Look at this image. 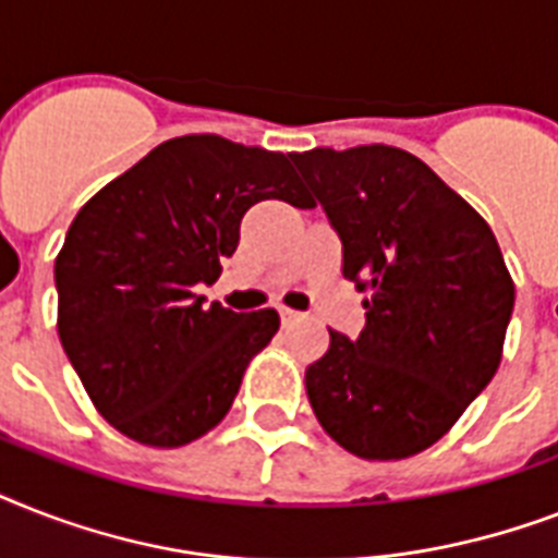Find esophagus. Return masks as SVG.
<instances>
[{"mask_svg":"<svg viewBox=\"0 0 558 558\" xmlns=\"http://www.w3.org/2000/svg\"><path fill=\"white\" fill-rule=\"evenodd\" d=\"M304 318V313H298V310H289V306H280V322L283 324H295Z\"/></svg>","mask_w":558,"mask_h":558,"instance_id":"esophagus-1","label":"esophagus"}]
</instances>
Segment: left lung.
Returning <instances> with one entry per match:
<instances>
[{
    "instance_id": "left-lung-1",
    "label": "left lung",
    "mask_w": 558,
    "mask_h": 558,
    "mask_svg": "<svg viewBox=\"0 0 558 558\" xmlns=\"http://www.w3.org/2000/svg\"><path fill=\"white\" fill-rule=\"evenodd\" d=\"M371 292L359 339L330 330L306 397L332 440L402 460L458 423L501 365L515 287L493 228L425 161L385 144L292 153Z\"/></svg>"
}]
</instances>
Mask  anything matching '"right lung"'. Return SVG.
I'll return each instance as SVG.
<instances>
[{"label": "right lung", "instance_id": "obj_1", "mask_svg": "<svg viewBox=\"0 0 558 558\" xmlns=\"http://www.w3.org/2000/svg\"><path fill=\"white\" fill-rule=\"evenodd\" d=\"M298 208L283 153L182 135L92 196L54 260L57 332L100 416L130 440L177 449L228 414L243 373L278 332L275 310L205 306L254 202Z\"/></svg>", "mask_w": 558, "mask_h": 558}]
</instances>
